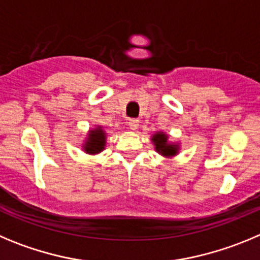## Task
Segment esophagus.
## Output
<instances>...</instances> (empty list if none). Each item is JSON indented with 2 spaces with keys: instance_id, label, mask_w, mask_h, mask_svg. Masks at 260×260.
I'll use <instances>...</instances> for the list:
<instances>
[{
  "instance_id": "34e87169",
  "label": "esophagus",
  "mask_w": 260,
  "mask_h": 260,
  "mask_svg": "<svg viewBox=\"0 0 260 260\" xmlns=\"http://www.w3.org/2000/svg\"><path fill=\"white\" fill-rule=\"evenodd\" d=\"M127 123L128 127L132 128V130H135V128H138V126H139V120H138V118H130Z\"/></svg>"
}]
</instances>
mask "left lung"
I'll use <instances>...</instances> for the list:
<instances>
[{"mask_svg":"<svg viewBox=\"0 0 260 260\" xmlns=\"http://www.w3.org/2000/svg\"><path fill=\"white\" fill-rule=\"evenodd\" d=\"M154 142V146H156V149L164 156H174V154L177 153V147L175 146H170L168 144V137L165 134H156L152 139Z\"/></svg>","mask_w":260,"mask_h":260,"instance_id":"8db88e82","label":"left lung"}]
</instances>
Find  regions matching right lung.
Masks as SVG:
<instances>
[{"label": "right lung", "mask_w": 260, "mask_h": 260, "mask_svg": "<svg viewBox=\"0 0 260 260\" xmlns=\"http://www.w3.org/2000/svg\"><path fill=\"white\" fill-rule=\"evenodd\" d=\"M104 144H106V134L102 128H96V130L90 132L89 140L85 146V149L87 153H98L104 149Z\"/></svg>", "instance_id": "right-lung-1"}]
</instances>
